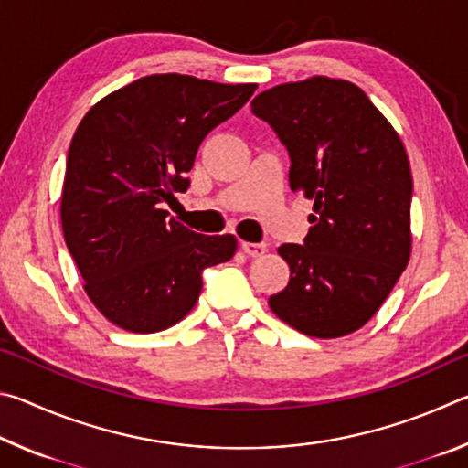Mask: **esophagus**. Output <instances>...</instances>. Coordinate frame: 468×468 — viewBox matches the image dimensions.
I'll list each match as a JSON object with an SVG mask.
<instances>
[{
    "label": "esophagus",
    "mask_w": 468,
    "mask_h": 468,
    "mask_svg": "<svg viewBox=\"0 0 468 468\" xmlns=\"http://www.w3.org/2000/svg\"><path fill=\"white\" fill-rule=\"evenodd\" d=\"M241 250L248 253V256L251 258H260L264 256V253L268 251V245L266 243H250V241H243L241 243Z\"/></svg>",
    "instance_id": "obj_1"
}]
</instances>
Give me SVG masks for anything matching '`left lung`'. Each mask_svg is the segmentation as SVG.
I'll return each instance as SVG.
<instances>
[{"label": "left lung", "mask_w": 468, "mask_h": 468, "mask_svg": "<svg viewBox=\"0 0 468 468\" xmlns=\"http://www.w3.org/2000/svg\"><path fill=\"white\" fill-rule=\"evenodd\" d=\"M251 113L287 148L289 184L314 200L310 233L282 243L289 284L271 310L314 338L359 330L410 256L409 156L359 86L315 76L260 92Z\"/></svg>", "instance_id": "obj_1"}]
</instances>
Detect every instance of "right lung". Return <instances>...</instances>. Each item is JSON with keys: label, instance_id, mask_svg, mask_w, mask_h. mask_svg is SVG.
Instances as JSON below:
<instances>
[{"label": "right lung", "instance_id": "right-lung-1", "mask_svg": "<svg viewBox=\"0 0 468 468\" xmlns=\"http://www.w3.org/2000/svg\"><path fill=\"white\" fill-rule=\"evenodd\" d=\"M256 84L154 74L101 99L78 125L61 192L63 237L109 322L148 335L192 312L202 272L233 258V235L189 231L165 210L189 187L202 140Z\"/></svg>", "mask_w": 468, "mask_h": 468}]
</instances>
